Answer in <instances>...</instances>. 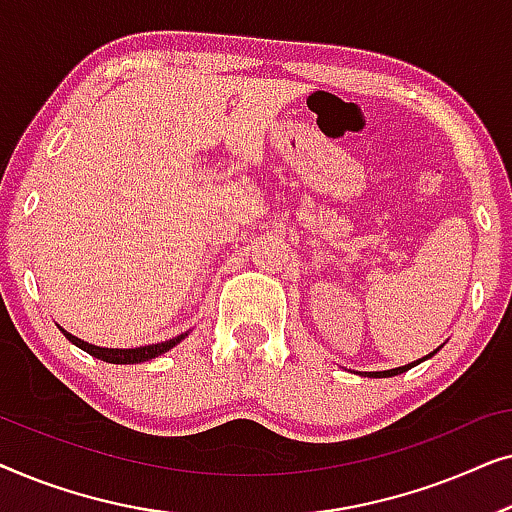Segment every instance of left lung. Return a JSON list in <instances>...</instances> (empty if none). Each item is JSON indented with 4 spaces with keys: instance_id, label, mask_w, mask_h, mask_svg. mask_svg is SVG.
Listing matches in <instances>:
<instances>
[{
    "instance_id": "8db88e82",
    "label": "left lung",
    "mask_w": 512,
    "mask_h": 512,
    "mask_svg": "<svg viewBox=\"0 0 512 512\" xmlns=\"http://www.w3.org/2000/svg\"><path fill=\"white\" fill-rule=\"evenodd\" d=\"M440 349V347H438ZM436 349V352H438ZM436 352H431L429 356H433ZM429 356H424V359H429ZM424 359H419V361H415V363H408V366H401V368H394V370H380V373H370L373 377H391V375H401V373H405V370H410V368H415L417 363H422Z\"/></svg>"
}]
</instances>
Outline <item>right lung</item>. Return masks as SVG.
<instances>
[{
    "mask_svg": "<svg viewBox=\"0 0 512 512\" xmlns=\"http://www.w3.org/2000/svg\"><path fill=\"white\" fill-rule=\"evenodd\" d=\"M60 331L65 333V338L69 342H74L76 347L83 349V352H88L90 356H95V359L107 361V363H142V361L156 359V356L170 352L174 345H179V342L188 335V333H181L172 340L158 342V345H146V347H135V349H111V347H97V345H90V342H83L81 338H76V335L67 333L65 328H60Z\"/></svg>",
    "mask_w": 512,
    "mask_h": 512,
    "instance_id": "add662e5",
    "label": "right lung"
}]
</instances>
